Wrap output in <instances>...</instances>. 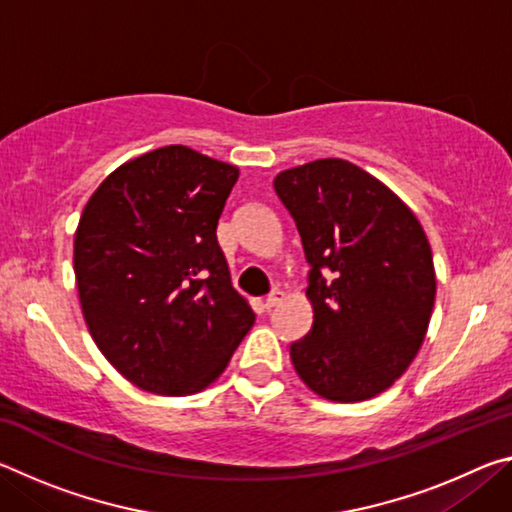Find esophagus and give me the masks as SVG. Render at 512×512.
<instances>
[{
  "instance_id": "1",
  "label": "esophagus",
  "mask_w": 512,
  "mask_h": 512,
  "mask_svg": "<svg viewBox=\"0 0 512 512\" xmlns=\"http://www.w3.org/2000/svg\"><path fill=\"white\" fill-rule=\"evenodd\" d=\"M280 300H282V291H271V293H268V296H266V300H264V307L266 309H273L275 305H280Z\"/></svg>"
}]
</instances>
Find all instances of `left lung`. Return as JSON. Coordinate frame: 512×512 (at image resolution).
Returning a JSON list of instances; mask_svg holds the SVG:
<instances>
[{
    "label": "left lung",
    "mask_w": 512,
    "mask_h": 512,
    "mask_svg": "<svg viewBox=\"0 0 512 512\" xmlns=\"http://www.w3.org/2000/svg\"><path fill=\"white\" fill-rule=\"evenodd\" d=\"M309 262L314 325L291 343L298 377L332 402H363L411 366L436 300L420 221L375 176L341 158L277 173Z\"/></svg>",
    "instance_id": "left-lung-1"
}]
</instances>
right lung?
<instances>
[{
    "label": "right lung",
    "mask_w": 512,
    "mask_h": 512,
    "mask_svg": "<svg viewBox=\"0 0 512 512\" xmlns=\"http://www.w3.org/2000/svg\"><path fill=\"white\" fill-rule=\"evenodd\" d=\"M237 178L232 164L171 144L121 164L85 205L74 237L83 318L142 391H203L255 323L216 241Z\"/></svg>",
    "instance_id": "1"
}]
</instances>
